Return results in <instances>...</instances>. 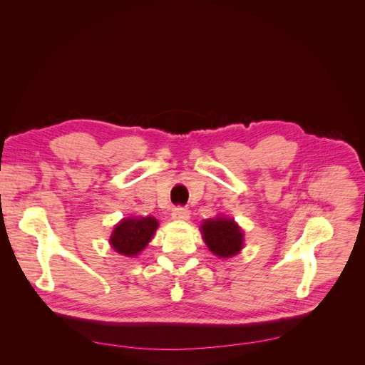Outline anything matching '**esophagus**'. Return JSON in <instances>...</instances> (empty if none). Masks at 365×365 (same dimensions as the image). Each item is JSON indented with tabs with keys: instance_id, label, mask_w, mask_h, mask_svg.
I'll return each instance as SVG.
<instances>
[{
	"instance_id": "34e87169",
	"label": "esophagus",
	"mask_w": 365,
	"mask_h": 365,
	"mask_svg": "<svg viewBox=\"0 0 365 365\" xmlns=\"http://www.w3.org/2000/svg\"><path fill=\"white\" fill-rule=\"evenodd\" d=\"M189 209L183 207V206H178L173 209L172 212V219L175 220H187L189 219Z\"/></svg>"
}]
</instances>
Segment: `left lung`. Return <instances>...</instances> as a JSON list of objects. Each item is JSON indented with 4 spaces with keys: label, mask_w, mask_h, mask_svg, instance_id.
Listing matches in <instances>:
<instances>
[{
    "label": "left lung",
    "mask_w": 365,
    "mask_h": 365,
    "mask_svg": "<svg viewBox=\"0 0 365 365\" xmlns=\"http://www.w3.org/2000/svg\"><path fill=\"white\" fill-rule=\"evenodd\" d=\"M200 232L209 251L219 258L235 257L244 248V232L233 219L217 216L205 220Z\"/></svg>",
    "instance_id": "left-lung-1"
}]
</instances>
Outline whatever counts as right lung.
I'll use <instances>...</instances> for the list:
<instances>
[{
  "label": "right lung",
  "mask_w": 365,
  "mask_h": 365,
  "mask_svg": "<svg viewBox=\"0 0 365 365\" xmlns=\"http://www.w3.org/2000/svg\"><path fill=\"white\" fill-rule=\"evenodd\" d=\"M159 222L153 216L128 217L120 220L110 236L111 248L125 257L139 255L150 242Z\"/></svg>",
  "instance_id": "right-lung-1"
}]
</instances>
